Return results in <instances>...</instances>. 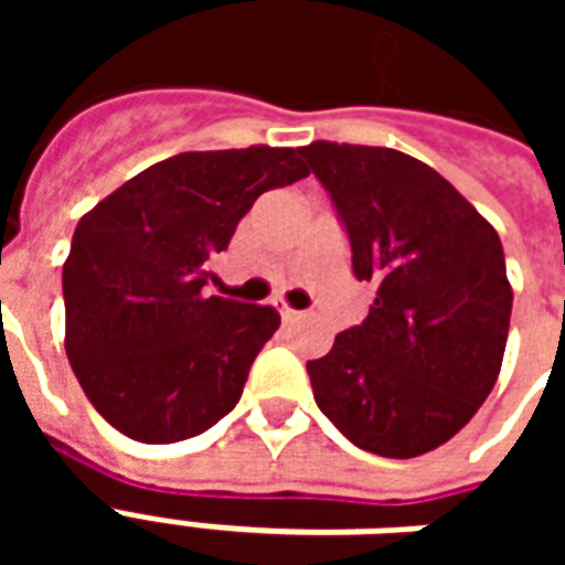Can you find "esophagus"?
Instances as JSON below:
<instances>
[{"mask_svg": "<svg viewBox=\"0 0 565 565\" xmlns=\"http://www.w3.org/2000/svg\"><path fill=\"white\" fill-rule=\"evenodd\" d=\"M275 308L281 311V318H284V320H296V318H299V311H296V308L287 306V302H275Z\"/></svg>", "mask_w": 565, "mask_h": 565, "instance_id": "obj_1", "label": "esophagus"}]
</instances>
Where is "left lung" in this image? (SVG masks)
<instances>
[{"instance_id": "1", "label": "left lung", "mask_w": 565, "mask_h": 565, "mask_svg": "<svg viewBox=\"0 0 565 565\" xmlns=\"http://www.w3.org/2000/svg\"><path fill=\"white\" fill-rule=\"evenodd\" d=\"M299 153L351 238L369 318L308 363L315 403L379 457H420L472 420L502 369L511 284L497 230L426 162L311 141Z\"/></svg>"}]
</instances>
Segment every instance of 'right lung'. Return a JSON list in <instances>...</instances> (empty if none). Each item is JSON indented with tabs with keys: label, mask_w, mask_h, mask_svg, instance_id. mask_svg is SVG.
<instances>
[{
	"label": "right lung",
	"mask_w": 565,
	"mask_h": 565,
	"mask_svg": "<svg viewBox=\"0 0 565 565\" xmlns=\"http://www.w3.org/2000/svg\"><path fill=\"white\" fill-rule=\"evenodd\" d=\"M299 150H186L129 178L75 226L66 354L93 408L145 445L205 433L242 399L281 315L211 296V257L259 193L306 178Z\"/></svg>",
	"instance_id": "add662e5"
}]
</instances>
